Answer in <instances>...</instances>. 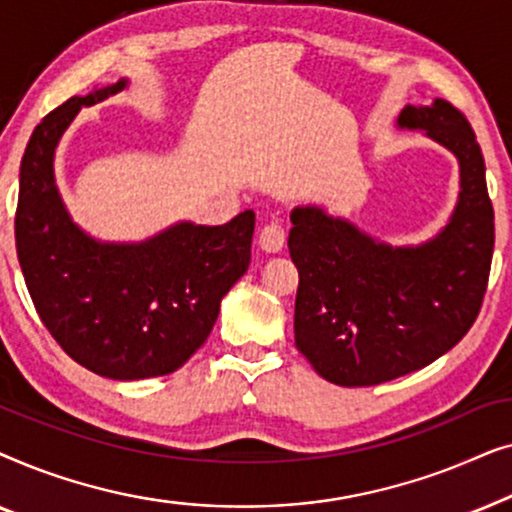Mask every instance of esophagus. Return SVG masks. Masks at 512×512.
Instances as JSON below:
<instances>
[{
	"label": "esophagus",
	"instance_id": "34e87169",
	"mask_svg": "<svg viewBox=\"0 0 512 512\" xmlns=\"http://www.w3.org/2000/svg\"><path fill=\"white\" fill-rule=\"evenodd\" d=\"M286 242V233H284V226L279 221H270L265 223L263 230H261V237H258V244H261L263 251H268V254H277V251H282Z\"/></svg>",
	"mask_w": 512,
	"mask_h": 512
}]
</instances>
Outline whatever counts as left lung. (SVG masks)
<instances>
[{"label": "left lung", "mask_w": 512, "mask_h": 512, "mask_svg": "<svg viewBox=\"0 0 512 512\" xmlns=\"http://www.w3.org/2000/svg\"><path fill=\"white\" fill-rule=\"evenodd\" d=\"M398 128L424 130L459 160L457 207L433 240L391 247L321 207L291 212L296 347L340 387H370L429 366L468 333L487 291L494 209L471 123L447 100H433L408 104Z\"/></svg>", "instance_id": "8db88e82"}]
</instances>
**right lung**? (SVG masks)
Returning <instances> with one entry per match:
<instances>
[{"mask_svg": "<svg viewBox=\"0 0 512 512\" xmlns=\"http://www.w3.org/2000/svg\"><path fill=\"white\" fill-rule=\"evenodd\" d=\"M128 81L69 97L34 128L20 163L16 249L27 291L55 342L109 380L170 375L198 352L221 298L249 268L256 216L181 221L137 244L97 242L69 219L53 158L81 107Z\"/></svg>", "mask_w": 512, "mask_h": 512, "instance_id": "add662e5", "label": "right lung"}]
</instances>
